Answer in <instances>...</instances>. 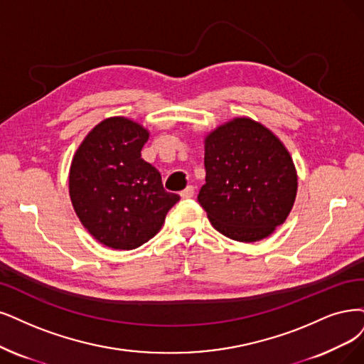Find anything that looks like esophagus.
Wrapping results in <instances>:
<instances>
[{
	"mask_svg": "<svg viewBox=\"0 0 364 364\" xmlns=\"http://www.w3.org/2000/svg\"><path fill=\"white\" fill-rule=\"evenodd\" d=\"M181 198L183 199H187V198H192L195 195V187L193 186H187L184 191H181Z\"/></svg>",
	"mask_w": 364,
	"mask_h": 364,
	"instance_id": "obj_1",
	"label": "esophagus"
}]
</instances>
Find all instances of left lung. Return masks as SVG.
<instances>
[{
    "label": "left lung",
    "instance_id": "obj_1",
    "mask_svg": "<svg viewBox=\"0 0 364 364\" xmlns=\"http://www.w3.org/2000/svg\"><path fill=\"white\" fill-rule=\"evenodd\" d=\"M204 166L198 203L225 237L252 243L288 218L297 173L284 144L257 121L235 118L210 133Z\"/></svg>",
    "mask_w": 364,
    "mask_h": 364
}]
</instances>
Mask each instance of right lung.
Segmentation results:
<instances>
[{
	"instance_id": "right-lung-1",
	"label": "right lung",
	"mask_w": 364,
	"mask_h": 364,
	"mask_svg": "<svg viewBox=\"0 0 364 364\" xmlns=\"http://www.w3.org/2000/svg\"><path fill=\"white\" fill-rule=\"evenodd\" d=\"M148 132L133 121H102L79 145L70 166L77 218L102 245L130 250L153 238L180 196L164 189L160 172L141 156Z\"/></svg>"
}]
</instances>
